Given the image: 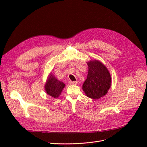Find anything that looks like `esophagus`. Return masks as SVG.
<instances>
[{
	"instance_id": "esophagus-1",
	"label": "esophagus",
	"mask_w": 147,
	"mask_h": 147,
	"mask_svg": "<svg viewBox=\"0 0 147 147\" xmlns=\"http://www.w3.org/2000/svg\"><path fill=\"white\" fill-rule=\"evenodd\" d=\"M77 83H78V82H77V81H74V82L70 81V82H69V84H77Z\"/></svg>"
}]
</instances>
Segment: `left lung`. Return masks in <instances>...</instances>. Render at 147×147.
Instances as JSON below:
<instances>
[{
	"label": "left lung",
	"mask_w": 147,
	"mask_h": 147,
	"mask_svg": "<svg viewBox=\"0 0 147 147\" xmlns=\"http://www.w3.org/2000/svg\"><path fill=\"white\" fill-rule=\"evenodd\" d=\"M88 76L82 88L88 97L98 99L105 96L110 88V74L106 67L97 60L88 62Z\"/></svg>",
	"instance_id": "obj_1"
}]
</instances>
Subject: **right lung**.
<instances>
[{"label":"right lung","instance_id":"1","mask_svg":"<svg viewBox=\"0 0 147 147\" xmlns=\"http://www.w3.org/2000/svg\"><path fill=\"white\" fill-rule=\"evenodd\" d=\"M64 86V83L57 80L54 76H53V75L50 74L45 84V88L48 94L55 98H57L61 94Z\"/></svg>","mask_w":147,"mask_h":147}]
</instances>
